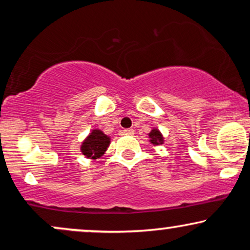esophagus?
Masks as SVG:
<instances>
[{
	"label": "esophagus",
	"instance_id": "esophagus-1",
	"mask_svg": "<svg viewBox=\"0 0 250 250\" xmlns=\"http://www.w3.org/2000/svg\"><path fill=\"white\" fill-rule=\"evenodd\" d=\"M123 134H125V135H133L134 134V129H125V130H123Z\"/></svg>",
	"mask_w": 250,
	"mask_h": 250
}]
</instances>
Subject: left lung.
Instances as JSON below:
<instances>
[{
  "label": "left lung",
  "instance_id": "left-lung-1",
  "mask_svg": "<svg viewBox=\"0 0 250 250\" xmlns=\"http://www.w3.org/2000/svg\"><path fill=\"white\" fill-rule=\"evenodd\" d=\"M148 136L149 139H150L149 140V142H150L153 146H161L165 143V137H163L162 133L157 128L151 129V131L148 134Z\"/></svg>",
  "mask_w": 250,
  "mask_h": 250
}]
</instances>
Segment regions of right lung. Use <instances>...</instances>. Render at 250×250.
I'll return each instance as SVG.
<instances>
[{
  "label": "right lung",
  "instance_id": "1",
  "mask_svg": "<svg viewBox=\"0 0 250 250\" xmlns=\"http://www.w3.org/2000/svg\"><path fill=\"white\" fill-rule=\"evenodd\" d=\"M109 145H110V137L108 135H105L100 129H93L91 133L83 140L81 145V153L87 159H100L105 153Z\"/></svg>",
  "mask_w": 250,
  "mask_h": 250
}]
</instances>
